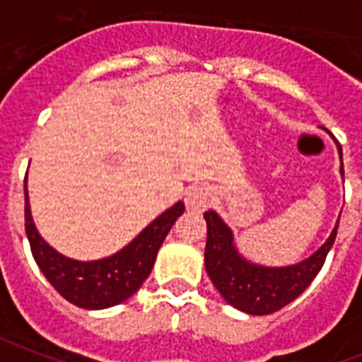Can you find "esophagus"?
I'll use <instances>...</instances> for the list:
<instances>
[{
	"label": "esophagus",
	"mask_w": 362,
	"mask_h": 362,
	"mask_svg": "<svg viewBox=\"0 0 362 362\" xmlns=\"http://www.w3.org/2000/svg\"><path fill=\"white\" fill-rule=\"evenodd\" d=\"M185 207L189 211L200 213L204 211L206 207H209V204L213 202V189L206 184H194L191 185L189 189L185 191Z\"/></svg>",
	"instance_id": "34e87169"
}]
</instances>
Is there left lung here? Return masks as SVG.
Masks as SVG:
<instances>
[{"instance_id":"left-lung-1","label":"left lung","mask_w":362,"mask_h":362,"mask_svg":"<svg viewBox=\"0 0 362 362\" xmlns=\"http://www.w3.org/2000/svg\"><path fill=\"white\" fill-rule=\"evenodd\" d=\"M341 156L342 151L337 146ZM207 224V242L204 251L206 272L218 293L228 304L250 315H269L290 304L306 290L320 272L326 255L337 237L339 220L325 244L304 260L290 266H262L251 262L238 251L233 231L213 209L204 213Z\"/></svg>"}]
</instances>
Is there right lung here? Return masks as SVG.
<instances>
[{"mask_svg":"<svg viewBox=\"0 0 362 362\" xmlns=\"http://www.w3.org/2000/svg\"><path fill=\"white\" fill-rule=\"evenodd\" d=\"M178 200L156 216L127 246L98 260H76L62 255L40 235L30 213L29 189L25 180V231L36 264L47 281L64 298L83 310H105L127 300L140 290L169 229L184 213Z\"/></svg>","mask_w":362,"mask_h":362,"instance_id":"right-lung-1","label":"right lung"}]
</instances>
